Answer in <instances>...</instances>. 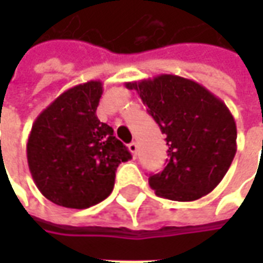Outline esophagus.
<instances>
[{
    "label": "esophagus",
    "instance_id": "34e87169",
    "mask_svg": "<svg viewBox=\"0 0 263 263\" xmlns=\"http://www.w3.org/2000/svg\"><path fill=\"white\" fill-rule=\"evenodd\" d=\"M128 149H129V152L132 154V156L135 158V156H137V152H138V143L131 142L129 145H128Z\"/></svg>",
    "mask_w": 263,
    "mask_h": 263
}]
</instances>
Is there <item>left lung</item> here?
I'll use <instances>...</instances> for the list:
<instances>
[{"instance_id": "obj_1", "label": "left lung", "mask_w": 263, "mask_h": 263, "mask_svg": "<svg viewBox=\"0 0 263 263\" xmlns=\"http://www.w3.org/2000/svg\"><path fill=\"white\" fill-rule=\"evenodd\" d=\"M166 135L167 165L149 176L160 197L193 201L213 192L237 152V125L224 101L197 81L175 74L125 83Z\"/></svg>"}]
</instances>
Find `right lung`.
<instances>
[{
	"instance_id": "1",
	"label": "right lung",
	"mask_w": 263,
	"mask_h": 263,
	"mask_svg": "<svg viewBox=\"0 0 263 263\" xmlns=\"http://www.w3.org/2000/svg\"><path fill=\"white\" fill-rule=\"evenodd\" d=\"M103 83L91 80L62 92L32 125L28 166L39 192L67 209H88L112 192L115 171L131 159L114 129L97 118Z\"/></svg>"
}]
</instances>
